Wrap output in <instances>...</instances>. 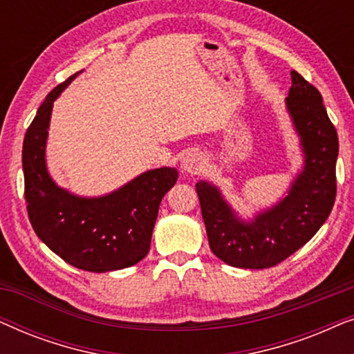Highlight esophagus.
I'll list each match as a JSON object with an SVG mask.
<instances>
[{
  "instance_id": "obj_1",
  "label": "esophagus",
  "mask_w": 354,
  "mask_h": 354,
  "mask_svg": "<svg viewBox=\"0 0 354 354\" xmlns=\"http://www.w3.org/2000/svg\"><path fill=\"white\" fill-rule=\"evenodd\" d=\"M183 171L190 172V174H196L203 169V158L198 153H190L188 156H185L182 164Z\"/></svg>"
}]
</instances>
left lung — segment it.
Instances as JSON below:
<instances>
[{
    "label": "left lung",
    "mask_w": 354,
    "mask_h": 354,
    "mask_svg": "<svg viewBox=\"0 0 354 354\" xmlns=\"http://www.w3.org/2000/svg\"><path fill=\"white\" fill-rule=\"evenodd\" d=\"M287 108L306 154L304 171L285 200L251 224L236 219L221 193L196 183L211 251L234 268H274L316 235L337 196L338 135L316 86L292 71Z\"/></svg>",
    "instance_id": "1"
}]
</instances>
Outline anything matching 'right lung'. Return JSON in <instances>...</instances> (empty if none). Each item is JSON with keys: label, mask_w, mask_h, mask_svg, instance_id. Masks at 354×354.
<instances>
[{"label": "right lung", "mask_w": 354, "mask_h": 354, "mask_svg": "<svg viewBox=\"0 0 354 354\" xmlns=\"http://www.w3.org/2000/svg\"><path fill=\"white\" fill-rule=\"evenodd\" d=\"M79 74L48 93L28 125L22 148L24 195L33 230L48 248L74 268L108 272L130 268L148 254L159 203L177 182L178 172L154 169L95 200L56 187L45 166L48 124L53 101Z\"/></svg>", "instance_id": "obj_1"}]
</instances>
